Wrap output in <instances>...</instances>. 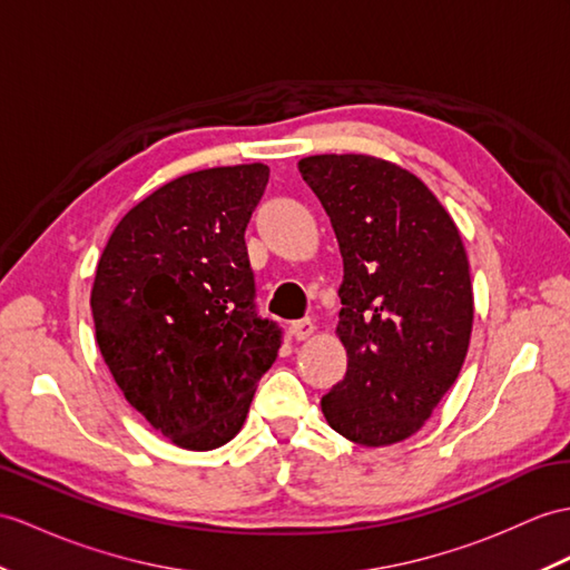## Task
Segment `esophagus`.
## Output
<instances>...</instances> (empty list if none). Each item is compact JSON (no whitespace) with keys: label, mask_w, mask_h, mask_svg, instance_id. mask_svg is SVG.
I'll list each match as a JSON object with an SVG mask.
<instances>
[{"label":"esophagus","mask_w":570,"mask_h":570,"mask_svg":"<svg viewBox=\"0 0 570 570\" xmlns=\"http://www.w3.org/2000/svg\"><path fill=\"white\" fill-rule=\"evenodd\" d=\"M291 333H294L296 340H308L315 333V323L311 321V317H303V321H296L294 325H291Z\"/></svg>","instance_id":"obj_1"}]
</instances>
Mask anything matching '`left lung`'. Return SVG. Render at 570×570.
Returning a JSON list of instances; mask_svg holds the SVG:
<instances>
[{
  "label": "left lung",
  "instance_id": "obj_1",
  "mask_svg": "<svg viewBox=\"0 0 570 570\" xmlns=\"http://www.w3.org/2000/svg\"><path fill=\"white\" fill-rule=\"evenodd\" d=\"M340 243L337 337L347 374L323 395L327 425L389 446L415 434L454 386L473 327V288L452 216L407 169L372 155L298 163Z\"/></svg>",
  "mask_w": 570,
  "mask_h": 570
}]
</instances>
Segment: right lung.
Masks as SVG:
<instances>
[{
	"label": "right lung",
	"mask_w": 570,
	"mask_h": 570,
	"mask_svg": "<svg viewBox=\"0 0 570 570\" xmlns=\"http://www.w3.org/2000/svg\"><path fill=\"white\" fill-rule=\"evenodd\" d=\"M262 163L163 184L116 225L91 286L97 345L126 401L169 442L218 449L240 432L282 330L257 315L245 228Z\"/></svg>",
	"instance_id": "add662e5"
}]
</instances>
